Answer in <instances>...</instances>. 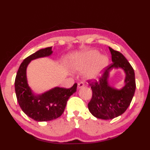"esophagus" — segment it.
<instances>
[{
    "label": "esophagus",
    "instance_id": "obj_1",
    "mask_svg": "<svg viewBox=\"0 0 150 150\" xmlns=\"http://www.w3.org/2000/svg\"><path fill=\"white\" fill-rule=\"evenodd\" d=\"M84 86V84L83 82H79V83H78V85H77V88H78V89L82 88H83Z\"/></svg>",
    "mask_w": 150,
    "mask_h": 150
}]
</instances>
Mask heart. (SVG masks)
<instances>
[{"label":"heart","instance_id":"heart-1","mask_svg":"<svg viewBox=\"0 0 150 150\" xmlns=\"http://www.w3.org/2000/svg\"><path fill=\"white\" fill-rule=\"evenodd\" d=\"M100 55L96 50H90L78 53L71 57L70 66L73 69L83 71L86 69L84 77L87 80H97L103 74L109 63V59Z\"/></svg>","mask_w":150,"mask_h":150}]
</instances>
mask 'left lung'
<instances>
[{
    "instance_id": "1",
    "label": "left lung",
    "mask_w": 150,
    "mask_h": 150,
    "mask_svg": "<svg viewBox=\"0 0 150 150\" xmlns=\"http://www.w3.org/2000/svg\"><path fill=\"white\" fill-rule=\"evenodd\" d=\"M112 64L105 69L99 81L90 83L92 98L88 106L89 111L98 119L109 120L121 115L129 106L135 93L136 84L132 66L122 53L111 48ZM113 68H121L125 73V86L117 89L109 84V73Z\"/></svg>"
}]
</instances>
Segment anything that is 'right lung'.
<instances>
[{
    "mask_svg": "<svg viewBox=\"0 0 150 150\" xmlns=\"http://www.w3.org/2000/svg\"><path fill=\"white\" fill-rule=\"evenodd\" d=\"M52 53V47H48L28 57L19 66L15 81L19 106L25 114L38 122L50 121L61 116L68 98L77 91V83L71 88L55 87L41 94H35L29 86L26 75L28 64L31 60L49 57Z\"/></svg>",
    "mask_w": 150,
    "mask_h": 150,
    "instance_id": "obj_1",
    "label": "right lung"
}]
</instances>
